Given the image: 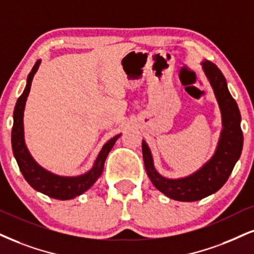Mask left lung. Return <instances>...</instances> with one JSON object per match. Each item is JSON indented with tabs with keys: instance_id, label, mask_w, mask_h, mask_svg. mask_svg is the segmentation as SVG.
Segmentation results:
<instances>
[{
	"instance_id": "obj_1",
	"label": "left lung",
	"mask_w": 254,
	"mask_h": 254,
	"mask_svg": "<svg viewBox=\"0 0 254 254\" xmlns=\"http://www.w3.org/2000/svg\"><path fill=\"white\" fill-rule=\"evenodd\" d=\"M202 68L214 90L224 127L217 151L211 160L190 177L167 179L156 172L151 151L147 143L142 141L143 162L149 179L161 193L178 201H196L220 190L232 173L243 149L244 136L240 128L242 117L236 100L228 92L226 79L212 62H202Z\"/></svg>"
}]
</instances>
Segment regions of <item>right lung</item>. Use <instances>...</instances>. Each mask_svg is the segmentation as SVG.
<instances>
[{
  "mask_svg": "<svg viewBox=\"0 0 254 254\" xmlns=\"http://www.w3.org/2000/svg\"><path fill=\"white\" fill-rule=\"evenodd\" d=\"M40 62V60L36 61L33 69L28 75L26 88H24L22 95L18 98L16 106H15L14 125H12L11 129L12 153H14V156L16 159L22 175H23L27 183L34 190H39V192L51 196V198L59 200H69L86 192L99 179L100 175L102 174L103 167H105L106 158H107L108 153L111 152L113 146H114L115 141L120 137V134L114 136L107 143L103 145L98 158L94 162L92 170L87 172L86 174L79 175V177H60V175H55L51 173V172L46 171L45 168L37 165L35 160L31 158L30 153L28 152L26 147V143H24L23 112L27 98L30 92L31 81H33L34 75L39 69Z\"/></svg>",
  "mask_w": 254,
  "mask_h": 254,
  "instance_id": "1",
  "label": "right lung"
}]
</instances>
